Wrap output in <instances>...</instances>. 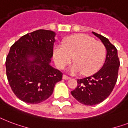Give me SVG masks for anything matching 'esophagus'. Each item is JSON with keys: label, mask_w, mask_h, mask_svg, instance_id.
Wrapping results in <instances>:
<instances>
[{"label": "esophagus", "mask_w": 128, "mask_h": 128, "mask_svg": "<svg viewBox=\"0 0 128 128\" xmlns=\"http://www.w3.org/2000/svg\"><path fill=\"white\" fill-rule=\"evenodd\" d=\"M62 78L64 80H68V79H70V78L69 76H66V75L63 74V76H62Z\"/></svg>", "instance_id": "esophagus-1"}]
</instances>
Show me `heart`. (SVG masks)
<instances>
[{
    "instance_id": "b5f03b06",
    "label": "heart",
    "mask_w": 128,
    "mask_h": 128,
    "mask_svg": "<svg viewBox=\"0 0 128 128\" xmlns=\"http://www.w3.org/2000/svg\"><path fill=\"white\" fill-rule=\"evenodd\" d=\"M106 55L104 45L85 34H76L66 38L63 45L54 48L53 58L56 65L63 69L72 62V73L82 72L84 75L93 74L103 65Z\"/></svg>"
}]
</instances>
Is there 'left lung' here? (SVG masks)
I'll return each instance as SVG.
<instances>
[{
  "mask_svg": "<svg viewBox=\"0 0 128 128\" xmlns=\"http://www.w3.org/2000/svg\"><path fill=\"white\" fill-rule=\"evenodd\" d=\"M105 46L107 54L105 63L97 72L82 79H77V86L71 91L74 98L85 105L101 103L110 96L116 85L120 63L118 50L107 38L92 32Z\"/></svg>",
  "mask_w": 128,
  "mask_h": 128,
  "instance_id": "1",
  "label": "left lung"
}]
</instances>
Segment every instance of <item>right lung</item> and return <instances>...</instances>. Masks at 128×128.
Masks as SVG:
<instances>
[{"label":"right lung","mask_w":128,"mask_h":128,"mask_svg":"<svg viewBox=\"0 0 128 128\" xmlns=\"http://www.w3.org/2000/svg\"><path fill=\"white\" fill-rule=\"evenodd\" d=\"M55 32L39 29L22 36L10 47L6 72L11 89L25 103L37 104L48 99L62 73L50 66Z\"/></svg>","instance_id":"obj_1"}]
</instances>
